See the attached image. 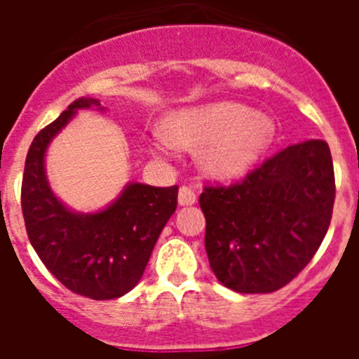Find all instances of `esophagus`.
Masks as SVG:
<instances>
[{
  "mask_svg": "<svg viewBox=\"0 0 359 359\" xmlns=\"http://www.w3.org/2000/svg\"><path fill=\"white\" fill-rule=\"evenodd\" d=\"M196 199H198V196H196L194 189H190V187H185V185L180 189V194H177V201H180V205H182V207H189V205H194Z\"/></svg>",
  "mask_w": 359,
  "mask_h": 359,
  "instance_id": "esophagus-1",
  "label": "esophagus"
}]
</instances>
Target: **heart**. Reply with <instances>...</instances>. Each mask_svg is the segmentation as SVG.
Returning <instances> with one entry per match:
<instances>
[{
	"label": "heart",
	"mask_w": 359,
	"mask_h": 359,
	"mask_svg": "<svg viewBox=\"0 0 359 359\" xmlns=\"http://www.w3.org/2000/svg\"><path fill=\"white\" fill-rule=\"evenodd\" d=\"M271 120L237 102H219L172 116L170 140L180 147L208 145L205 165L217 176L243 172L273 138Z\"/></svg>",
	"instance_id": "obj_1"
}]
</instances>
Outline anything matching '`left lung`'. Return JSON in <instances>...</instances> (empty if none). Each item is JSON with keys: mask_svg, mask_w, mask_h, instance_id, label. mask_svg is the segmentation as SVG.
I'll return each instance as SVG.
<instances>
[{"mask_svg": "<svg viewBox=\"0 0 359 359\" xmlns=\"http://www.w3.org/2000/svg\"><path fill=\"white\" fill-rule=\"evenodd\" d=\"M334 196L323 140L282 149L231 185L207 183L199 205L217 280L237 293H273L290 284L327 233Z\"/></svg>", "mask_w": 359, "mask_h": 359, "instance_id": "1", "label": "left lung"}]
</instances>
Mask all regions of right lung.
<instances>
[{
	"label": "right lung",
	"mask_w": 359,
	"mask_h": 359,
	"mask_svg": "<svg viewBox=\"0 0 359 359\" xmlns=\"http://www.w3.org/2000/svg\"><path fill=\"white\" fill-rule=\"evenodd\" d=\"M77 98L41 129L28 149L21 183V210L32 246L50 273L81 297L111 300L131 291L145 271L152 248L177 207V185L133 183L98 214H73L52 194L44 176V151L81 107Z\"/></svg>",
	"instance_id": "obj_1"
}]
</instances>
